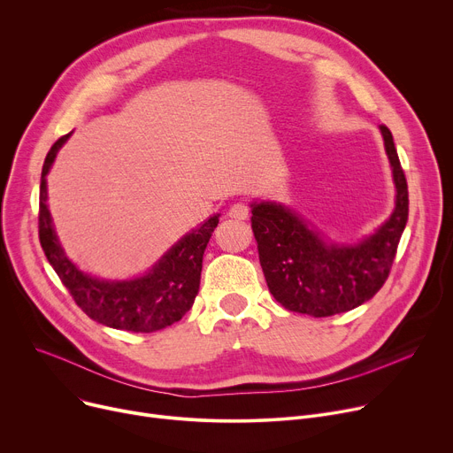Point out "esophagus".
Instances as JSON below:
<instances>
[{
  "label": "esophagus",
  "mask_w": 453,
  "mask_h": 453,
  "mask_svg": "<svg viewBox=\"0 0 453 453\" xmlns=\"http://www.w3.org/2000/svg\"><path fill=\"white\" fill-rule=\"evenodd\" d=\"M229 219H234V220H248L250 219V205L246 202H236L229 207V213H227Z\"/></svg>",
  "instance_id": "1"
}]
</instances>
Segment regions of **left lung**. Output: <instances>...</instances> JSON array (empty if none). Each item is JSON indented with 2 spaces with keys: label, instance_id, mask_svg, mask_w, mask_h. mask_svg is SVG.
I'll return each instance as SVG.
<instances>
[{
  "label": "left lung",
  "instance_id": "obj_1",
  "mask_svg": "<svg viewBox=\"0 0 453 453\" xmlns=\"http://www.w3.org/2000/svg\"><path fill=\"white\" fill-rule=\"evenodd\" d=\"M397 189L389 219L363 242H326L295 211L275 202L251 203V227L267 288L286 310L311 317L349 311L386 282L408 222V184L389 129L380 126Z\"/></svg>",
  "mask_w": 453,
  "mask_h": 453
}]
</instances>
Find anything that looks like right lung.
I'll return each mask as SVG.
<instances>
[{
	"mask_svg": "<svg viewBox=\"0 0 453 453\" xmlns=\"http://www.w3.org/2000/svg\"><path fill=\"white\" fill-rule=\"evenodd\" d=\"M69 136H62L50 147L42 169L38 231L47 260L81 311L104 326L133 334H153L178 322L191 310L198 295L203 251L219 226V215L178 240L140 279L111 282L83 273L59 246L47 205L45 176Z\"/></svg>",
	"mask_w": 453,
	"mask_h": 453,
	"instance_id": "add662e5",
	"label": "right lung"
}]
</instances>
